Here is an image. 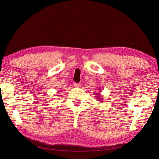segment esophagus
Here are the masks:
<instances>
[{
  "label": "esophagus",
  "instance_id": "34e87169",
  "mask_svg": "<svg viewBox=\"0 0 159 159\" xmlns=\"http://www.w3.org/2000/svg\"><path fill=\"white\" fill-rule=\"evenodd\" d=\"M74 86L75 87H80V83H74Z\"/></svg>",
  "mask_w": 159,
  "mask_h": 159
}]
</instances>
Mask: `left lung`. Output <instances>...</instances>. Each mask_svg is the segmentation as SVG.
I'll return each mask as SVG.
<instances>
[{"label": "left lung", "instance_id": "1", "mask_svg": "<svg viewBox=\"0 0 159 159\" xmlns=\"http://www.w3.org/2000/svg\"><path fill=\"white\" fill-rule=\"evenodd\" d=\"M100 92H101L100 89ZM95 94H96V93H95ZM96 100L99 101L100 102H103V101H102L103 98H102V96H101V94L99 93H98V94H96Z\"/></svg>", "mask_w": 159, "mask_h": 159}]
</instances>
